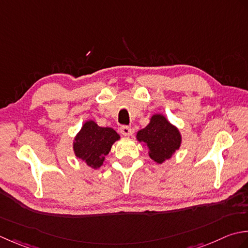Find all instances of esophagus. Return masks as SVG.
Returning <instances> with one entry per match:
<instances>
[{
  "instance_id": "obj_1",
  "label": "esophagus",
  "mask_w": 248,
  "mask_h": 248,
  "mask_svg": "<svg viewBox=\"0 0 248 248\" xmlns=\"http://www.w3.org/2000/svg\"><path fill=\"white\" fill-rule=\"evenodd\" d=\"M120 131H121V134H122L123 136H126V137H128V136L131 135V128L127 125H123L122 127L120 128Z\"/></svg>"
}]
</instances>
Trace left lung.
Listing matches in <instances>:
<instances>
[{
  "label": "left lung",
  "mask_w": 248,
  "mask_h": 248,
  "mask_svg": "<svg viewBox=\"0 0 248 248\" xmlns=\"http://www.w3.org/2000/svg\"><path fill=\"white\" fill-rule=\"evenodd\" d=\"M137 139L149 148V155L158 164L169 159L181 145V135L164 115L155 114L149 125L137 134Z\"/></svg>",
  "instance_id": "left-lung-1"
}]
</instances>
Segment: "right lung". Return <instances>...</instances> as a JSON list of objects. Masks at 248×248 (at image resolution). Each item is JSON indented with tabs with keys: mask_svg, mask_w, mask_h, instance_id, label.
<instances>
[{
	"mask_svg": "<svg viewBox=\"0 0 248 248\" xmlns=\"http://www.w3.org/2000/svg\"><path fill=\"white\" fill-rule=\"evenodd\" d=\"M119 139L120 136L114 129L100 127L93 121H88L75 138V154L88 166L94 169L99 168L111 146Z\"/></svg>",
	"mask_w": 248,
	"mask_h": 248,
	"instance_id": "right-lung-1",
	"label": "right lung"
}]
</instances>
